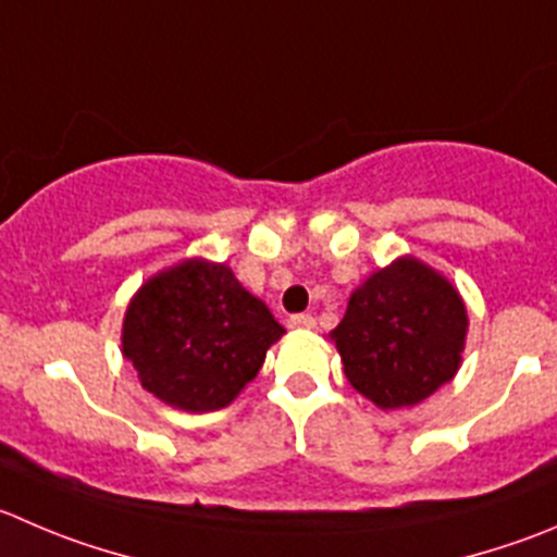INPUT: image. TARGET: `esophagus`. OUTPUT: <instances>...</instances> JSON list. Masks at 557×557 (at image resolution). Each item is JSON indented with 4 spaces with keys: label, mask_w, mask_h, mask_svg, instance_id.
I'll return each instance as SVG.
<instances>
[{
    "label": "esophagus",
    "mask_w": 557,
    "mask_h": 557,
    "mask_svg": "<svg viewBox=\"0 0 557 557\" xmlns=\"http://www.w3.org/2000/svg\"><path fill=\"white\" fill-rule=\"evenodd\" d=\"M317 325V320L311 314H293L289 317V327H298V331H311Z\"/></svg>",
    "instance_id": "1"
}]
</instances>
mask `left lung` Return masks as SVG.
<instances>
[{
    "label": "left lung",
    "mask_w": 557,
    "mask_h": 557,
    "mask_svg": "<svg viewBox=\"0 0 557 557\" xmlns=\"http://www.w3.org/2000/svg\"><path fill=\"white\" fill-rule=\"evenodd\" d=\"M468 311L457 289L412 257L355 289L331 338L349 385L383 410L412 407L457 374Z\"/></svg>",
    "instance_id": "left-lung-1"
}]
</instances>
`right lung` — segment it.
<instances>
[{
  "instance_id": "1",
  "label": "right lung",
  "mask_w": 557,
  "mask_h": 557,
  "mask_svg": "<svg viewBox=\"0 0 557 557\" xmlns=\"http://www.w3.org/2000/svg\"><path fill=\"white\" fill-rule=\"evenodd\" d=\"M284 327L226 264L188 259L152 275L131 300L123 355L141 385L185 412L230 405L257 377Z\"/></svg>"
}]
</instances>
